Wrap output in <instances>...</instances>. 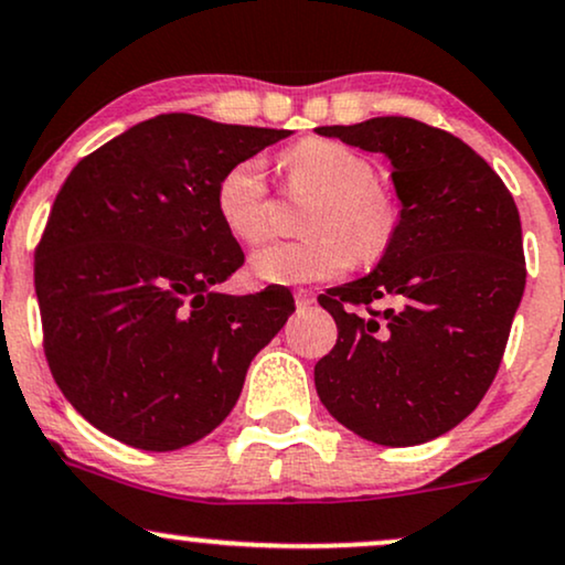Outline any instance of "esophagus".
<instances>
[{
	"mask_svg": "<svg viewBox=\"0 0 565 565\" xmlns=\"http://www.w3.org/2000/svg\"><path fill=\"white\" fill-rule=\"evenodd\" d=\"M312 302H316V295H312L310 289H297L295 291V305H297V308H310Z\"/></svg>",
	"mask_w": 565,
	"mask_h": 565,
	"instance_id": "obj_1",
	"label": "esophagus"
}]
</instances>
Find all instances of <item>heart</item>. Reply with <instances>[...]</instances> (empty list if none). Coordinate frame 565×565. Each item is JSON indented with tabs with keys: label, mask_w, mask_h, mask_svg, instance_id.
Segmentation results:
<instances>
[{
	"label": "heart",
	"mask_w": 565,
	"mask_h": 565,
	"mask_svg": "<svg viewBox=\"0 0 565 565\" xmlns=\"http://www.w3.org/2000/svg\"><path fill=\"white\" fill-rule=\"evenodd\" d=\"M291 192L316 196L305 215L302 242H274L249 260L268 284H310L334 278L350 263H376L399 228V202L373 179V162L337 139L308 136L281 154ZM215 210L223 228L242 244L268 234V181L257 158L226 168L215 186Z\"/></svg>",
	"instance_id": "b5f03b06"
}]
</instances>
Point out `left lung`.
<instances>
[{
  "label": "left lung",
  "instance_id": "left-lung-1",
  "mask_svg": "<svg viewBox=\"0 0 565 565\" xmlns=\"http://www.w3.org/2000/svg\"><path fill=\"white\" fill-rule=\"evenodd\" d=\"M316 131L384 152L403 205L376 268L318 297L339 329L318 397L358 437L424 445L471 416L500 369L526 284L519 207L441 128L390 115Z\"/></svg>",
  "mask_w": 565,
  "mask_h": 565
}]
</instances>
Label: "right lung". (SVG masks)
<instances>
[{"label": "right lung", "mask_w": 565, "mask_h": 565, "mask_svg": "<svg viewBox=\"0 0 565 565\" xmlns=\"http://www.w3.org/2000/svg\"><path fill=\"white\" fill-rule=\"evenodd\" d=\"M289 134L168 113L65 179L33 265L44 355L67 403L107 437L149 452L202 439L295 312L281 287L217 291L244 263L217 217V179Z\"/></svg>", "instance_id": "add662e5"}]
</instances>
